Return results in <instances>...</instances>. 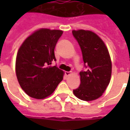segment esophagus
Masks as SVG:
<instances>
[{"label": "esophagus", "mask_w": 130, "mask_h": 130, "mask_svg": "<svg viewBox=\"0 0 130 130\" xmlns=\"http://www.w3.org/2000/svg\"><path fill=\"white\" fill-rule=\"evenodd\" d=\"M71 72H65V75L66 76H68L69 75H70Z\"/></svg>", "instance_id": "esophagus-1"}]
</instances>
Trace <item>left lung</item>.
Returning <instances> with one entry per match:
<instances>
[{
	"label": "left lung",
	"instance_id": "left-lung-1",
	"mask_svg": "<svg viewBox=\"0 0 130 130\" xmlns=\"http://www.w3.org/2000/svg\"><path fill=\"white\" fill-rule=\"evenodd\" d=\"M79 43L86 70L80 72L81 84L73 90L74 95L84 101L99 98L108 86L111 75V62L102 40L89 30H73Z\"/></svg>",
	"mask_w": 130,
	"mask_h": 130
}]
</instances>
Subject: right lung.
Here are the masks:
<instances>
[{
    "mask_svg": "<svg viewBox=\"0 0 130 130\" xmlns=\"http://www.w3.org/2000/svg\"><path fill=\"white\" fill-rule=\"evenodd\" d=\"M62 34L60 30H37L25 40L16 60V74L19 85L27 95L44 99L51 95L63 79L56 65L54 48Z\"/></svg>",
    "mask_w": 130,
    "mask_h": 130,
    "instance_id": "obj_1",
    "label": "right lung"
}]
</instances>
